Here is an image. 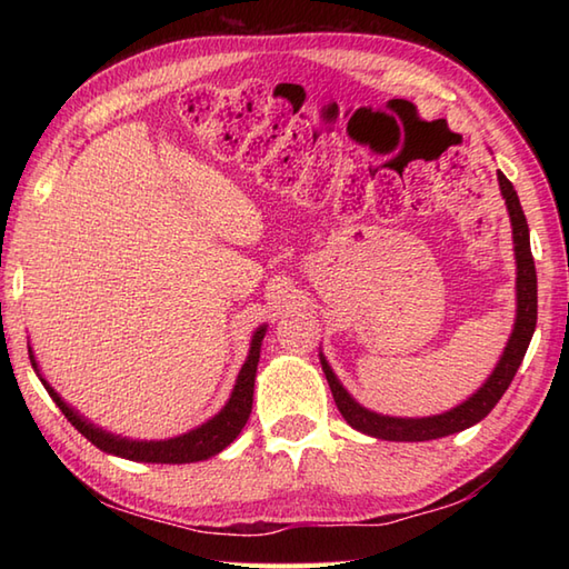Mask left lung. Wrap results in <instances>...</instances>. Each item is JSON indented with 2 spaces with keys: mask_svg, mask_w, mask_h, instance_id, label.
Segmentation results:
<instances>
[{
  "mask_svg": "<svg viewBox=\"0 0 569 569\" xmlns=\"http://www.w3.org/2000/svg\"><path fill=\"white\" fill-rule=\"evenodd\" d=\"M501 196L506 200V210H509L511 220V234H513V257H516V320L509 342H506L503 352L497 361V367L487 377V381L471 393L467 401L459 406L445 410L438 416L426 418H398V416H383L377 410H369L361 406L357 398L349 393L342 381L337 379L330 361L320 352V365L325 371V379L330 383V391L337 408H340L342 418L355 430L369 435L377 440H391V442H426L438 440L445 435H455L459 430H467L477 426L479 420H485L491 408L499 403V398L509 389L518 367L526 357V349L530 345V337L536 332L538 320V278H536V263L533 253H530V234L528 222L521 202H518L516 190L511 180L501 171L497 173Z\"/></svg>",
  "mask_w": 569,
  "mask_h": 569,
  "instance_id": "obj_1",
  "label": "left lung"
}]
</instances>
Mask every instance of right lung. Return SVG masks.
<instances>
[{"mask_svg": "<svg viewBox=\"0 0 569 569\" xmlns=\"http://www.w3.org/2000/svg\"><path fill=\"white\" fill-rule=\"evenodd\" d=\"M266 330H269V325L266 322L253 330L251 342H249V355L237 373L234 389L229 393L220 413H214L210 420H204L202 426L192 428L183 435H176V438H168V440H131V438H124V435H117L112 430L94 426V422L84 418L80 410H76L68 401H63V396H60L53 386L43 379L39 361H36L31 347H29V359L36 377L41 379L43 389L53 398V403L63 410V416L72 422V426H76V430L82 432L94 447H100L102 452L131 459V462L190 465V462H202V459L220 455L227 445H232L237 440L241 428L247 426L251 403H253V381H257V367H259L261 342L266 337Z\"/></svg>", "mask_w": 569, "mask_h": 569, "instance_id": "add662e5", "label": "right lung"}]
</instances>
